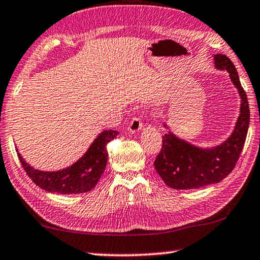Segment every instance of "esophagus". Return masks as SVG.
Listing matches in <instances>:
<instances>
[{
	"instance_id": "obj_1",
	"label": "esophagus",
	"mask_w": 260,
	"mask_h": 260,
	"mask_svg": "<svg viewBox=\"0 0 260 260\" xmlns=\"http://www.w3.org/2000/svg\"><path fill=\"white\" fill-rule=\"evenodd\" d=\"M142 122H141V120H140V118H138V117H135V118H133L131 120V122H129V125H128V131H129V133L131 134H135V133H138L139 131H141L142 129Z\"/></svg>"
}]
</instances>
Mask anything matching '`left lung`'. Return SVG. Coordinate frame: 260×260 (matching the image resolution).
<instances>
[{
    "instance_id": "obj_1",
    "label": "left lung",
    "mask_w": 260,
    "mask_h": 260,
    "mask_svg": "<svg viewBox=\"0 0 260 260\" xmlns=\"http://www.w3.org/2000/svg\"><path fill=\"white\" fill-rule=\"evenodd\" d=\"M214 66L219 71L229 73L230 81L241 98L240 114L232 134L219 145L207 148L196 146L177 137L164 123L163 127L168 129V133L163 135L162 150L154 166L163 182L171 188L192 189L220 183L233 171L244 146L250 122L246 93L242 88L236 68L228 56L215 54Z\"/></svg>"
}]
</instances>
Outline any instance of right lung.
Masks as SVG:
<instances>
[{"mask_svg":"<svg viewBox=\"0 0 260 260\" xmlns=\"http://www.w3.org/2000/svg\"><path fill=\"white\" fill-rule=\"evenodd\" d=\"M119 132L105 129L97 135L88 150L75 163L56 171H43L31 167L16 149L24 170L36 185L49 193L78 194L91 191L105 171L108 164L106 145Z\"/></svg>","mask_w":260,"mask_h":260,"instance_id":"right-lung-1","label":"right lung"}]
</instances>
